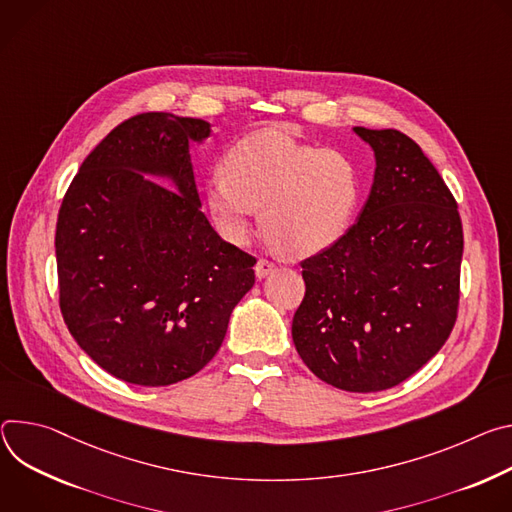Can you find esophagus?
<instances>
[{"label": "esophagus", "instance_id": "esophagus-1", "mask_svg": "<svg viewBox=\"0 0 512 512\" xmlns=\"http://www.w3.org/2000/svg\"><path fill=\"white\" fill-rule=\"evenodd\" d=\"M274 270H276V266H274L270 260H264V258H262V260H258V262H256V266H254L256 278H260V280H262V278H266V276H270Z\"/></svg>", "mask_w": 512, "mask_h": 512}]
</instances>
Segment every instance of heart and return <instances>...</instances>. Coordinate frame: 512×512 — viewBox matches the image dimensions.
I'll return each mask as SVG.
<instances>
[{
  "mask_svg": "<svg viewBox=\"0 0 512 512\" xmlns=\"http://www.w3.org/2000/svg\"><path fill=\"white\" fill-rule=\"evenodd\" d=\"M223 177L205 185V211L217 234L242 246L256 209L268 238L289 256H315L342 240L360 203L354 162L317 150L280 130L246 136L225 154Z\"/></svg>",
  "mask_w": 512,
  "mask_h": 512,
  "instance_id": "1",
  "label": "heart"
}]
</instances>
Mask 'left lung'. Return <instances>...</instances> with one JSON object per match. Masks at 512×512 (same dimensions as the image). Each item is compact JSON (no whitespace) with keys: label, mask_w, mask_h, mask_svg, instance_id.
<instances>
[{"label":"left lung","mask_w":512,"mask_h":512,"mask_svg":"<svg viewBox=\"0 0 512 512\" xmlns=\"http://www.w3.org/2000/svg\"><path fill=\"white\" fill-rule=\"evenodd\" d=\"M354 132L374 152L372 189L348 234L301 262L293 342L323 382L376 392L413 376L449 337L464 234L456 199L417 142L399 130Z\"/></svg>","instance_id":"left-lung-1"}]
</instances>
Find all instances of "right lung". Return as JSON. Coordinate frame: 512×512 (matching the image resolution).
I'll list each match as a JSON object with an SVG mask.
<instances>
[{
	"label": "right lung",
	"mask_w": 512,
	"mask_h": 512,
	"mask_svg": "<svg viewBox=\"0 0 512 512\" xmlns=\"http://www.w3.org/2000/svg\"><path fill=\"white\" fill-rule=\"evenodd\" d=\"M211 124L140 113L83 160L56 221L63 319L105 372L140 386L197 374L221 348L256 258L201 211L189 144Z\"/></svg>",
	"instance_id": "obj_1"
}]
</instances>
